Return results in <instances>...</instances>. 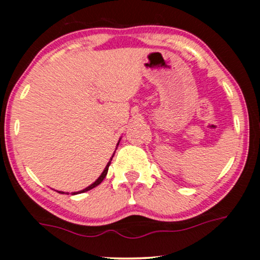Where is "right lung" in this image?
<instances>
[{
  "label": "right lung",
  "instance_id": "1",
  "mask_svg": "<svg viewBox=\"0 0 260 260\" xmlns=\"http://www.w3.org/2000/svg\"><path fill=\"white\" fill-rule=\"evenodd\" d=\"M118 144H119V142H118ZM118 144H117V145H118ZM116 149H117V148H116ZM113 155H115V154H113ZM112 157H113V156H112ZM112 157H111V159H110V161H109V163H108V165H106V167H105V169H104V170H103V173L101 174V176H99V177H98V179H97V180H95L93 183H92V184H90V186H88V187H86V188H85V189H83V190H79V191H73V193H71V194H72V195H76V194H81V193H85V191H87V190H91V189H92V188L97 187V186H98V184H101V183H102V181L105 179L106 174H108V170H109V167H110V165H111ZM56 191H58V193H60V194H67V195H69V193H65V191H60V190H56Z\"/></svg>",
  "mask_w": 260,
  "mask_h": 260
}]
</instances>
